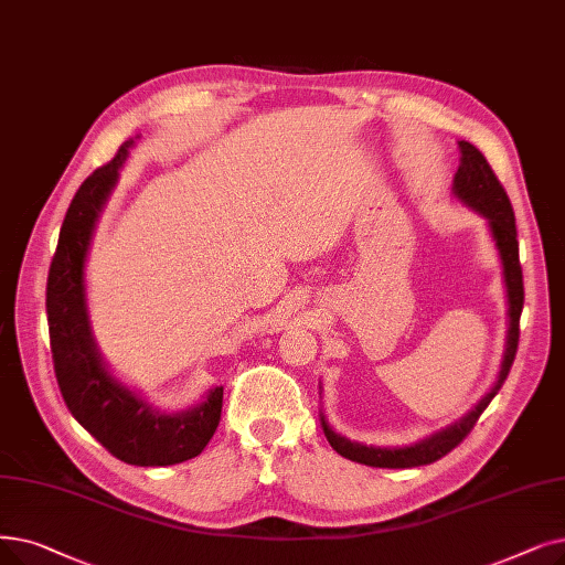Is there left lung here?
Instances as JSON below:
<instances>
[{"label":"left lung","instance_id":"8db88e82","mask_svg":"<svg viewBox=\"0 0 565 565\" xmlns=\"http://www.w3.org/2000/svg\"><path fill=\"white\" fill-rule=\"evenodd\" d=\"M461 163L455 175V193L459 199L478 210L482 216H487L489 228H492V237L497 242V249L503 263V279L508 290V316H510V328H508V347L503 355V364L499 372V381L494 387L487 392V395L478 402V406L463 415V418L448 429L438 431L420 444L408 446V448H372L362 444H351L349 438L334 434L328 423L323 420L326 438L330 446L351 461L376 466V469H413V466H425L434 463L440 457H446L450 450H455L461 440L471 434L476 427L482 411L497 397V392L505 383L510 366L518 355V343H520V316L524 307V279H522V265H520V244H518V228H514V212L510 205L508 193L503 184L499 182L492 166L487 163L484 154L473 147L471 142L461 140Z\"/></svg>","mask_w":565,"mask_h":565}]
</instances>
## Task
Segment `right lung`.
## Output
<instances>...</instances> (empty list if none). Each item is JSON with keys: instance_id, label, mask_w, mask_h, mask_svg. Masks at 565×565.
I'll use <instances>...</instances> for the list:
<instances>
[{"instance_id": "obj_1", "label": "right lung", "mask_w": 565, "mask_h": 565, "mask_svg": "<svg viewBox=\"0 0 565 565\" xmlns=\"http://www.w3.org/2000/svg\"><path fill=\"white\" fill-rule=\"evenodd\" d=\"M134 140L96 168L66 210L47 273L45 311L57 385L66 408L117 459L134 466H170L199 457L222 420L224 387L184 413L163 415L119 385L102 364L89 334L83 267L92 231Z\"/></svg>"}]
</instances>
